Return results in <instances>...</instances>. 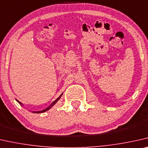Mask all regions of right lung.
<instances>
[{"instance_id":"right-lung-1","label":"right lung","mask_w":148,"mask_h":148,"mask_svg":"<svg viewBox=\"0 0 148 148\" xmlns=\"http://www.w3.org/2000/svg\"><path fill=\"white\" fill-rule=\"evenodd\" d=\"M62 94H61V95L60 96H59L58 97V98H57L56 99V100H54V102H53L52 103H51V104H50V106L49 107H48L47 108H46L45 110H42V111H38V112H33V113H42V112H45L46 111H47V110H49L50 108H51V107H52L53 106H54V104H55V103H56L57 102H58V100H59V99H60V97L62 96ZM16 101H17V102H18L19 103H20V104H23V103H22L21 102H19V101H18L17 100H16Z\"/></svg>"}]
</instances>
